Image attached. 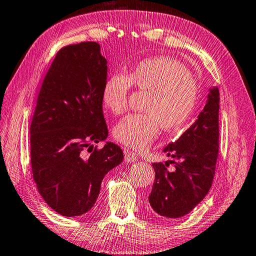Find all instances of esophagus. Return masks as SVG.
<instances>
[{
  "mask_svg": "<svg viewBox=\"0 0 256 256\" xmlns=\"http://www.w3.org/2000/svg\"><path fill=\"white\" fill-rule=\"evenodd\" d=\"M124 154H125V162H133L138 160V154L134 153L132 150H125Z\"/></svg>",
  "mask_w": 256,
  "mask_h": 256,
  "instance_id": "1",
  "label": "esophagus"
}]
</instances>
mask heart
I'll return each instance as SVG.
<instances>
[{
  "label": "heart",
  "mask_w": 256,
  "mask_h": 256,
  "mask_svg": "<svg viewBox=\"0 0 256 256\" xmlns=\"http://www.w3.org/2000/svg\"><path fill=\"white\" fill-rule=\"evenodd\" d=\"M134 86L148 91L143 110L125 116L113 128L118 143L134 150L148 148L160 132L175 131L192 116L199 100V86L188 69L175 59L157 56L140 62L126 74H112L102 89V102L113 114L128 108Z\"/></svg>",
  "instance_id": "heart-1"
}]
</instances>
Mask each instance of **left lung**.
<instances>
[{
	"label": "left lung",
	"instance_id": "1",
	"mask_svg": "<svg viewBox=\"0 0 256 256\" xmlns=\"http://www.w3.org/2000/svg\"><path fill=\"white\" fill-rule=\"evenodd\" d=\"M219 89L214 86L194 123L164 148L175 160L153 162L155 180L148 201L156 214L182 218L209 192L219 153ZM170 164L176 165L168 170Z\"/></svg>",
	"mask_w": 256,
	"mask_h": 256
}]
</instances>
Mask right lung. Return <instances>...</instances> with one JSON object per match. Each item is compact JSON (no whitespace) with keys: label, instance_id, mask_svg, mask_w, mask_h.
<instances>
[{"label":"right lung","instance_id":"right-lung-1","mask_svg":"<svg viewBox=\"0 0 256 256\" xmlns=\"http://www.w3.org/2000/svg\"><path fill=\"white\" fill-rule=\"evenodd\" d=\"M106 74L98 42L62 47L37 98L30 128L32 178L45 202L64 216L91 210L103 178L123 160L114 143L92 148L108 134L102 111Z\"/></svg>","mask_w":256,"mask_h":256}]
</instances>
